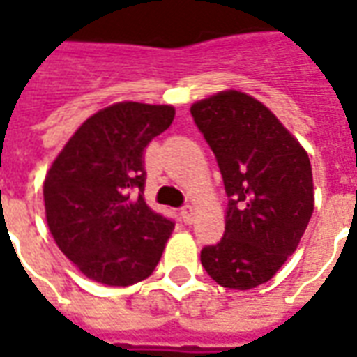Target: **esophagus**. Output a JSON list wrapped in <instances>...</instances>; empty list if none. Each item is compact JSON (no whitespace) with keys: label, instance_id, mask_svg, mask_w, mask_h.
Returning <instances> with one entry per match:
<instances>
[{"label":"esophagus","instance_id":"1","mask_svg":"<svg viewBox=\"0 0 357 357\" xmlns=\"http://www.w3.org/2000/svg\"><path fill=\"white\" fill-rule=\"evenodd\" d=\"M181 218L186 225H190L194 221V208L192 206H184L183 210H181Z\"/></svg>","mask_w":357,"mask_h":357}]
</instances>
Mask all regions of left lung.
<instances>
[{"instance_id": "8db88e82", "label": "left lung", "mask_w": 357, "mask_h": 357, "mask_svg": "<svg viewBox=\"0 0 357 357\" xmlns=\"http://www.w3.org/2000/svg\"><path fill=\"white\" fill-rule=\"evenodd\" d=\"M215 155L225 194V233L200 260L213 282L252 289L294 255L313 213L305 149L262 102L223 91L190 108Z\"/></svg>"}]
</instances>
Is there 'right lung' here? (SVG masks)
<instances>
[{"instance_id": "obj_1", "label": "right lung", "mask_w": 357, "mask_h": 357, "mask_svg": "<svg viewBox=\"0 0 357 357\" xmlns=\"http://www.w3.org/2000/svg\"><path fill=\"white\" fill-rule=\"evenodd\" d=\"M174 108L118 102L87 118L44 181L46 221L81 272L107 286L153 274L174 221L146 204L144 151L171 126Z\"/></svg>"}]
</instances>
